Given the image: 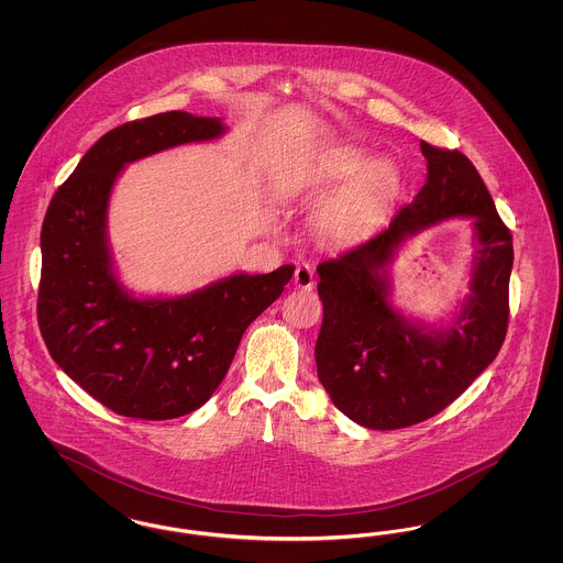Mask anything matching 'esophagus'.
Returning <instances> with one entry per match:
<instances>
[{
    "instance_id": "obj_1",
    "label": "esophagus",
    "mask_w": 563,
    "mask_h": 563,
    "mask_svg": "<svg viewBox=\"0 0 563 563\" xmlns=\"http://www.w3.org/2000/svg\"><path fill=\"white\" fill-rule=\"evenodd\" d=\"M295 287L299 289H312L314 287V269L310 268L308 264H301L295 269Z\"/></svg>"
}]
</instances>
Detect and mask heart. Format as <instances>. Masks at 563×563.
Returning a JSON list of instances; mask_svg holds the SVG:
<instances>
[{
  "mask_svg": "<svg viewBox=\"0 0 563 563\" xmlns=\"http://www.w3.org/2000/svg\"><path fill=\"white\" fill-rule=\"evenodd\" d=\"M349 178V186L322 202L314 217L317 230L331 241H354L386 214L401 191L399 166L386 158L369 162V154L354 145H333L303 156L289 175L294 191H322Z\"/></svg>",
  "mask_w": 563,
  "mask_h": 563,
  "instance_id": "heart-1",
  "label": "heart"
}]
</instances>
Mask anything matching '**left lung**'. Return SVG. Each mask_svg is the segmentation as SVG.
<instances>
[{
    "label": "left lung",
    "instance_id": "obj_1",
    "mask_svg": "<svg viewBox=\"0 0 563 563\" xmlns=\"http://www.w3.org/2000/svg\"><path fill=\"white\" fill-rule=\"evenodd\" d=\"M427 184L386 230L319 264L317 372L333 405L374 430L413 427L455 401L503 349L512 239L482 175L462 152L420 141ZM452 216L474 219L472 294L448 328L405 322L387 268L407 238Z\"/></svg>",
    "mask_w": 563,
    "mask_h": 563
}]
</instances>
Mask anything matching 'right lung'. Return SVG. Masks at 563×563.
<instances>
[{
    "instance_id": "obj_1",
    "label": "right lung",
    "mask_w": 563,
    "mask_h": 563,
    "mask_svg": "<svg viewBox=\"0 0 563 563\" xmlns=\"http://www.w3.org/2000/svg\"><path fill=\"white\" fill-rule=\"evenodd\" d=\"M219 118L166 111L103 134L56 189L42 225L37 322L56 365L111 411L170 420L211 399L242 333L291 280L295 266L232 274L179 297L139 299L113 272L109 196L131 162L213 141Z\"/></svg>"
}]
</instances>
